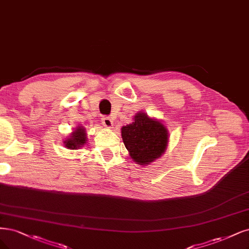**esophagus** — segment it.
Returning <instances> with one entry per match:
<instances>
[{
	"mask_svg": "<svg viewBox=\"0 0 249 249\" xmlns=\"http://www.w3.org/2000/svg\"><path fill=\"white\" fill-rule=\"evenodd\" d=\"M102 124H103V125H104L105 127H107V128H111V127H113V124H114V123H113V121L112 119H111L110 117H103V119H102Z\"/></svg>",
	"mask_w": 249,
	"mask_h": 249,
	"instance_id": "obj_1",
	"label": "esophagus"
}]
</instances>
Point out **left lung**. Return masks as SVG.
Here are the masks:
<instances>
[{"label": "left lung", "instance_id": "1", "mask_svg": "<svg viewBox=\"0 0 249 249\" xmlns=\"http://www.w3.org/2000/svg\"><path fill=\"white\" fill-rule=\"evenodd\" d=\"M132 124L122 127V138L131 159L137 165L146 166L165 153L169 143V131L157 118L140 111Z\"/></svg>", "mask_w": 249, "mask_h": 249}]
</instances>
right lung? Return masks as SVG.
I'll return each mask as SVG.
<instances>
[{
  "label": "right lung",
  "instance_id": "obj_1",
  "mask_svg": "<svg viewBox=\"0 0 249 249\" xmlns=\"http://www.w3.org/2000/svg\"><path fill=\"white\" fill-rule=\"evenodd\" d=\"M64 141L65 147L68 149H78L82 147L83 145L88 141V136L87 131H85V127L83 125H77L74 131L69 135L68 138H65Z\"/></svg>",
  "mask_w": 249,
  "mask_h": 249
}]
</instances>
